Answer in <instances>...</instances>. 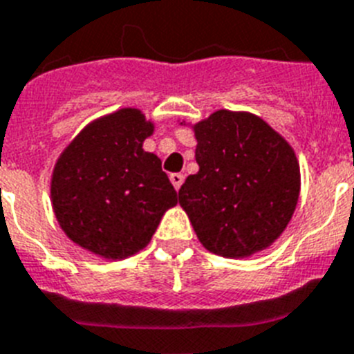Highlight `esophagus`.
Listing matches in <instances>:
<instances>
[{"label": "esophagus", "instance_id": "esophagus-1", "mask_svg": "<svg viewBox=\"0 0 354 354\" xmlns=\"http://www.w3.org/2000/svg\"><path fill=\"white\" fill-rule=\"evenodd\" d=\"M183 180H185V176H183V174H180V173L171 174V183H173V187L176 190H180V187L183 185Z\"/></svg>", "mask_w": 354, "mask_h": 354}]
</instances>
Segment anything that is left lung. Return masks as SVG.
<instances>
[{
  "instance_id": "left-lung-1",
  "label": "left lung",
  "mask_w": 354,
  "mask_h": 354,
  "mask_svg": "<svg viewBox=\"0 0 354 354\" xmlns=\"http://www.w3.org/2000/svg\"><path fill=\"white\" fill-rule=\"evenodd\" d=\"M190 128L199 171L181 185L178 201L203 248L224 258L270 248L299 199L296 151L250 112L217 110Z\"/></svg>"
}]
</instances>
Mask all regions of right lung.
<instances>
[{
  "label": "right lung",
  "instance_id": "1",
  "mask_svg": "<svg viewBox=\"0 0 354 354\" xmlns=\"http://www.w3.org/2000/svg\"><path fill=\"white\" fill-rule=\"evenodd\" d=\"M155 124L142 110L119 109L88 122L60 153L51 174V207L62 232L104 260L142 251L176 190L144 140Z\"/></svg>",
  "mask_w": 354,
  "mask_h": 354
}]
</instances>
